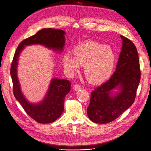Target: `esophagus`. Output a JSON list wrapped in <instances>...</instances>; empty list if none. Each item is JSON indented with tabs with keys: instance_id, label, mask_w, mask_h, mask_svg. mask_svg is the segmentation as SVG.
<instances>
[{
	"instance_id": "34e87169",
	"label": "esophagus",
	"mask_w": 151,
	"mask_h": 151,
	"mask_svg": "<svg viewBox=\"0 0 151 151\" xmlns=\"http://www.w3.org/2000/svg\"><path fill=\"white\" fill-rule=\"evenodd\" d=\"M73 90H75V91H78L79 90L81 89V87L80 86V85H78V84H75L73 86Z\"/></svg>"
}]
</instances>
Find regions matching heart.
<instances>
[{
  "label": "heart",
  "mask_w": 151,
  "mask_h": 151,
  "mask_svg": "<svg viewBox=\"0 0 151 151\" xmlns=\"http://www.w3.org/2000/svg\"><path fill=\"white\" fill-rule=\"evenodd\" d=\"M73 55L65 53L63 66L67 73L73 75L84 65L87 79L93 84L105 82L111 75L116 63V54L111 47L93 41H87L76 46Z\"/></svg>",
  "instance_id": "b5f03b06"
}]
</instances>
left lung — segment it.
Listing matches in <instances>:
<instances>
[{
  "instance_id": "1",
  "label": "left lung",
  "mask_w": 151,
  "mask_h": 151,
  "mask_svg": "<svg viewBox=\"0 0 151 151\" xmlns=\"http://www.w3.org/2000/svg\"><path fill=\"white\" fill-rule=\"evenodd\" d=\"M121 38L122 49L116 71L91 93L87 112L95 123L113 121L132 106L136 97L141 78L137 50L130 40L122 35Z\"/></svg>"
}]
</instances>
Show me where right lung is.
<instances>
[{
    "mask_svg": "<svg viewBox=\"0 0 151 151\" xmlns=\"http://www.w3.org/2000/svg\"><path fill=\"white\" fill-rule=\"evenodd\" d=\"M65 31L60 29H43L21 42L14 55L10 70L14 96L28 115L38 123H51L60 116L64 110L65 97L70 91L71 83L67 80L53 78L44 98L38 103L29 101L23 94L18 77L19 55L26 46L35 45L61 53L65 43Z\"/></svg>",
    "mask_w": 151,
    "mask_h": 151,
    "instance_id": "obj_1",
    "label": "right lung"
}]
</instances>
